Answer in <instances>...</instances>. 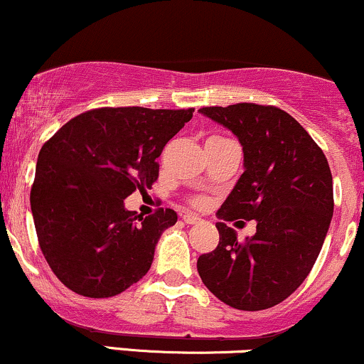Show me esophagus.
I'll return each instance as SVG.
<instances>
[{
    "label": "esophagus",
    "instance_id": "obj_1",
    "mask_svg": "<svg viewBox=\"0 0 364 364\" xmlns=\"http://www.w3.org/2000/svg\"><path fill=\"white\" fill-rule=\"evenodd\" d=\"M183 220H185L186 224H196V223H200V217L195 214H185L183 215Z\"/></svg>",
    "mask_w": 364,
    "mask_h": 364
}]
</instances>
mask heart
Returning a JSON list of instances; mask_svg holds the SVG:
<instances>
[{
    "mask_svg": "<svg viewBox=\"0 0 364 364\" xmlns=\"http://www.w3.org/2000/svg\"><path fill=\"white\" fill-rule=\"evenodd\" d=\"M210 139H223V136H210ZM191 203H193V205L195 207H198V208H202V207H205V200H203V198H195L193 200V202H191Z\"/></svg>",
    "mask_w": 364,
    "mask_h": 364,
    "instance_id": "heart-1",
    "label": "heart"
}]
</instances>
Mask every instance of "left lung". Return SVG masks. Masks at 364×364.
Masks as SVG:
<instances>
[{
	"label": "left lung",
	"instance_id": "obj_1",
	"mask_svg": "<svg viewBox=\"0 0 364 364\" xmlns=\"http://www.w3.org/2000/svg\"><path fill=\"white\" fill-rule=\"evenodd\" d=\"M243 145L245 173L217 215L257 220L237 241L217 223L219 245L198 257L202 282L220 301L245 311L272 308L301 286L315 265L333 214L327 157L308 132L275 106L240 102L202 107Z\"/></svg>",
	"mask_w": 364,
	"mask_h": 364
}]
</instances>
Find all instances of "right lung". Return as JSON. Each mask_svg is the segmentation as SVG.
Instances as JSON below:
<instances>
[{"instance_id":"right-lung-1","label":"right lung","mask_w":364,"mask_h":364,"mask_svg":"<svg viewBox=\"0 0 364 364\" xmlns=\"http://www.w3.org/2000/svg\"><path fill=\"white\" fill-rule=\"evenodd\" d=\"M190 109L99 107L75 116L43 145L31 207L46 262L68 289L111 298L149 272L171 208L144 217L124 198L159 178L166 144Z\"/></svg>"}]
</instances>
